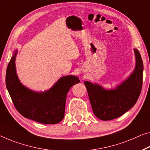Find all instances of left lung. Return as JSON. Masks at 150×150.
<instances>
[{"label":"left lung","mask_w":150,"mask_h":150,"mask_svg":"<svg viewBox=\"0 0 150 150\" xmlns=\"http://www.w3.org/2000/svg\"><path fill=\"white\" fill-rule=\"evenodd\" d=\"M135 66L130 75L115 88H105L96 82L85 81L94 115L103 121L116 119L136 103L142 86L144 65L139 51L134 48Z\"/></svg>","instance_id":"1"}]
</instances>
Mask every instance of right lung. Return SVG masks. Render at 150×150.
<instances>
[{
  "instance_id": "add662e5",
  "label": "right lung",
  "mask_w": 150,
  "mask_h": 150,
  "mask_svg": "<svg viewBox=\"0 0 150 150\" xmlns=\"http://www.w3.org/2000/svg\"><path fill=\"white\" fill-rule=\"evenodd\" d=\"M16 49L6 68V86L13 104L25 118L43 124H56L64 117L66 96L80 82L76 76H62L47 91H34L21 82L16 70Z\"/></svg>"
}]
</instances>
